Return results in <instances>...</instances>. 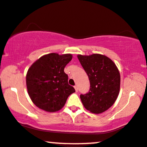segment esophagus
<instances>
[{
  "instance_id": "34e87169",
  "label": "esophagus",
  "mask_w": 147,
  "mask_h": 147,
  "mask_svg": "<svg viewBox=\"0 0 147 147\" xmlns=\"http://www.w3.org/2000/svg\"><path fill=\"white\" fill-rule=\"evenodd\" d=\"M75 91L77 92H78V88H77V86H75Z\"/></svg>"
}]
</instances>
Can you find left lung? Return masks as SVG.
Listing matches in <instances>:
<instances>
[{"label": "left lung", "instance_id": "left-lung-1", "mask_svg": "<svg viewBox=\"0 0 147 147\" xmlns=\"http://www.w3.org/2000/svg\"><path fill=\"white\" fill-rule=\"evenodd\" d=\"M77 57L90 80V90L81 94L83 105L94 114H100L112 107L118 96L121 76L112 59L100 54L78 55Z\"/></svg>", "mask_w": 147, "mask_h": 147}]
</instances>
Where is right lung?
I'll use <instances>...</instances> for the list:
<instances>
[{
  "label": "right lung",
  "instance_id": "1",
  "mask_svg": "<svg viewBox=\"0 0 147 147\" xmlns=\"http://www.w3.org/2000/svg\"><path fill=\"white\" fill-rule=\"evenodd\" d=\"M71 54L49 53L31 65L26 77L28 94L33 103L46 112H55L64 106L75 90L68 83L64 68L71 61Z\"/></svg>",
  "mask_w": 147,
  "mask_h": 147
}]
</instances>
